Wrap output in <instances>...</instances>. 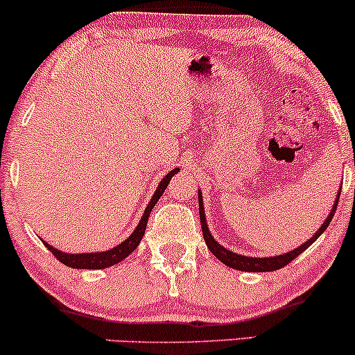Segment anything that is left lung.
Here are the masks:
<instances>
[{"mask_svg":"<svg viewBox=\"0 0 355 355\" xmlns=\"http://www.w3.org/2000/svg\"><path fill=\"white\" fill-rule=\"evenodd\" d=\"M337 203H339V197H337L336 203H334L331 215L325 218V222L322 223L320 229L317 230L315 234H313L312 237L304 243V245H300L299 248H295V250H292V252H287V254H284V255L266 257V259H263V257H259V259H257V257H245V255L234 254V252L227 250L225 247H222L220 243H217V240H214V237H211L210 232H209V227H207V222H205V214H203V203H202V193H198V207H200L202 232H203V239H205L207 247H209V250L215 257H217L220 262H223L225 266L235 268V270H243V272H272V270H279V268L287 266L288 262H292V260H294L297 255L302 254L305 248L311 247L312 243L320 237L322 232H325V229L329 227V223H331L334 214H336Z\"/></svg>","mask_w":355,"mask_h":355,"instance_id":"obj_1","label":"left lung"}]
</instances>
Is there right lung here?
<instances>
[{
	"label": "right lung",
	"mask_w": 355,
	"mask_h": 355,
	"mask_svg": "<svg viewBox=\"0 0 355 355\" xmlns=\"http://www.w3.org/2000/svg\"><path fill=\"white\" fill-rule=\"evenodd\" d=\"M177 172H178V168H175L170 173L165 175L164 180H162L160 185H158L157 191L153 193V197H152V200H150L148 207L145 209L144 217H141L140 223H138L135 232H133V234L130 235V237L126 239L125 242H121L120 245L112 248V250L95 252V254H78V255H75V254H64V252L56 250L55 247L48 245V243H44V242L43 243L48 247V250H50L51 254L55 255L61 263H64V266H68V267H73V268H107V267L115 266V263L121 262V260L126 259V257L132 254V252L138 247V243L141 242V237L145 235L146 222H148L150 211H152L155 203H157L158 198L162 197V193L165 191L166 185H168V182L172 180V177Z\"/></svg>",
	"instance_id": "obj_1"
}]
</instances>
